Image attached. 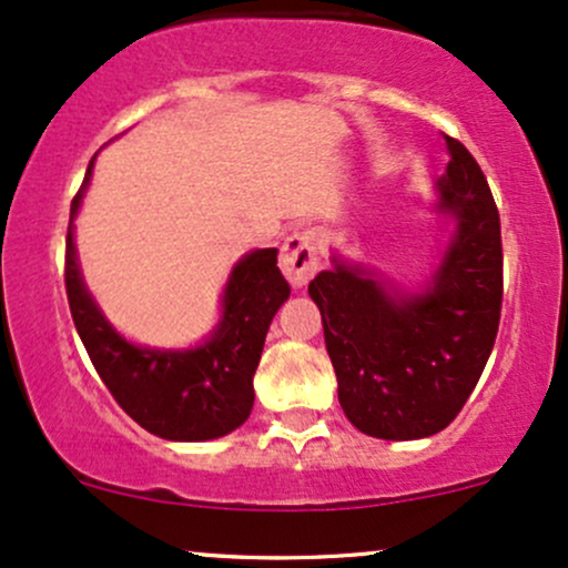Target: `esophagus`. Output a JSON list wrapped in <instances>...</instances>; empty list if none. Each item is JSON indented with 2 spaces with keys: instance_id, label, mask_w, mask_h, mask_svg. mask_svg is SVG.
<instances>
[{
  "instance_id": "esophagus-1",
  "label": "esophagus",
  "mask_w": 568,
  "mask_h": 568,
  "mask_svg": "<svg viewBox=\"0 0 568 568\" xmlns=\"http://www.w3.org/2000/svg\"><path fill=\"white\" fill-rule=\"evenodd\" d=\"M317 266H321V253H317L315 232H293L283 243V251H280V270H283V275L293 285H306L317 272Z\"/></svg>"
}]
</instances>
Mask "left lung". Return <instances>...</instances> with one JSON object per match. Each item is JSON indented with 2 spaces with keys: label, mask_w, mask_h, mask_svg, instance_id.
Here are the masks:
<instances>
[{
  "label": "left lung",
  "mask_w": 568,
  "mask_h": 568,
  "mask_svg": "<svg viewBox=\"0 0 568 568\" xmlns=\"http://www.w3.org/2000/svg\"><path fill=\"white\" fill-rule=\"evenodd\" d=\"M448 165L440 207L456 237L433 288L395 298L357 266L336 262L310 283L338 382V403L361 433L416 440L456 419L484 374L499 331V211L465 143L443 135Z\"/></svg>",
  "instance_id": "8db88e82"
}]
</instances>
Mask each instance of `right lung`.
Returning a JSON list of instances; mask_svg holds the SVG:
<instances>
[{
  "mask_svg": "<svg viewBox=\"0 0 568 568\" xmlns=\"http://www.w3.org/2000/svg\"><path fill=\"white\" fill-rule=\"evenodd\" d=\"M90 168L71 200V216L80 207ZM63 280L71 321L98 376L120 408L143 429L165 440H213L251 416L253 374L262 361L266 331L280 304L291 296L288 280L277 266V247L247 253L234 266L216 334L202 347L186 352L135 347L103 321L82 285L71 224Z\"/></svg>",
  "mask_w": 568,
  "mask_h": 568,
  "instance_id": "right-lung-1",
  "label": "right lung"
}]
</instances>
